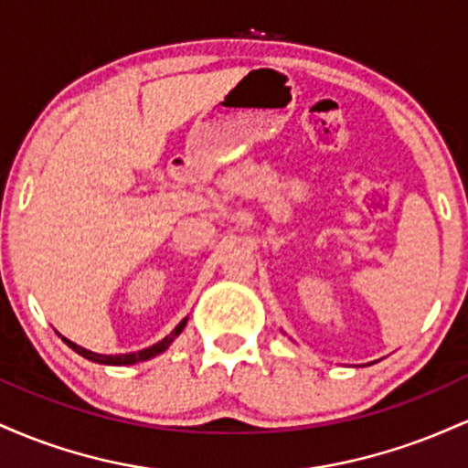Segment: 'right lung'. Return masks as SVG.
Segmentation results:
<instances>
[{"instance_id": "add662e5", "label": "right lung", "mask_w": 468, "mask_h": 468, "mask_svg": "<svg viewBox=\"0 0 468 468\" xmlns=\"http://www.w3.org/2000/svg\"><path fill=\"white\" fill-rule=\"evenodd\" d=\"M185 325H186V316L180 321L178 325H176V330L171 332L169 336L163 338V341H158L152 347H144V350H141V352H132V354H96V352H90V350H85V347L77 346V343H72L66 336H61V338L66 341L68 347H72L74 352L80 354L83 358H88V361H94V363H101V365H133V363H141V361H149V358L163 354L166 347L174 343V338L178 336L182 330H185Z\"/></svg>"}]
</instances>
